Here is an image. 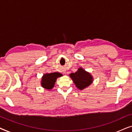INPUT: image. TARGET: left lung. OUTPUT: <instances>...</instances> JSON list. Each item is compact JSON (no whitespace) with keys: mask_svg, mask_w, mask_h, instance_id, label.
I'll return each instance as SVG.
<instances>
[{"mask_svg":"<svg viewBox=\"0 0 132 132\" xmlns=\"http://www.w3.org/2000/svg\"><path fill=\"white\" fill-rule=\"evenodd\" d=\"M70 76L75 82L76 86L80 89H83L87 87L93 82L91 75L82 68H79L75 73L70 74Z\"/></svg>","mask_w":132,"mask_h":132,"instance_id":"8db88e82","label":"left lung"}]
</instances>
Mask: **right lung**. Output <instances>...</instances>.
<instances>
[{"mask_svg": "<svg viewBox=\"0 0 132 132\" xmlns=\"http://www.w3.org/2000/svg\"><path fill=\"white\" fill-rule=\"evenodd\" d=\"M62 76V74L59 73H47L43 76L42 81H41V85L43 88L47 89H52L55 85L56 79Z\"/></svg>", "mask_w": 132, "mask_h": 132, "instance_id": "obj_1", "label": "right lung"}]
</instances>
